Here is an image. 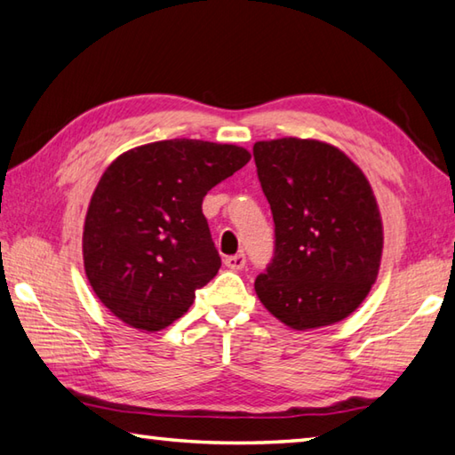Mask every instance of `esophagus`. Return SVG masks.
Here are the masks:
<instances>
[{"label": "esophagus", "mask_w": 455, "mask_h": 455, "mask_svg": "<svg viewBox=\"0 0 455 455\" xmlns=\"http://www.w3.org/2000/svg\"><path fill=\"white\" fill-rule=\"evenodd\" d=\"M225 264H227L228 268H233V270H243L244 264H246V256L243 252H238L235 256H227Z\"/></svg>", "instance_id": "34e87169"}]
</instances>
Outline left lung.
I'll list each match as a JSON object with an SVG mask.
<instances>
[{
	"mask_svg": "<svg viewBox=\"0 0 455 455\" xmlns=\"http://www.w3.org/2000/svg\"><path fill=\"white\" fill-rule=\"evenodd\" d=\"M252 155L275 220V254L254 291L294 330L334 324L360 307L378 276L384 236L370 183L320 141H259Z\"/></svg>",
	"mask_w": 455,
	"mask_h": 455,
	"instance_id": "1",
	"label": "left lung"
}]
</instances>
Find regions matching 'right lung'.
<instances>
[{"label":"right lung","mask_w":455,"mask_h":455,"mask_svg":"<svg viewBox=\"0 0 455 455\" xmlns=\"http://www.w3.org/2000/svg\"><path fill=\"white\" fill-rule=\"evenodd\" d=\"M236 145L172 139L115 159L91 196L85 272L125 324L155 332L191 307L220 268L203 199L249 163Z\"/></svg>","instance_id":"obj_1"}]
</instances>
